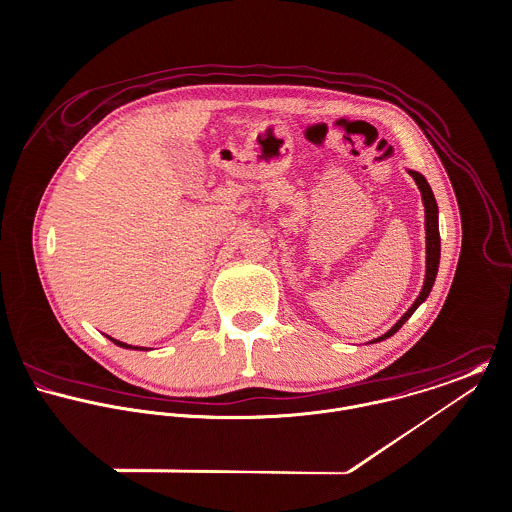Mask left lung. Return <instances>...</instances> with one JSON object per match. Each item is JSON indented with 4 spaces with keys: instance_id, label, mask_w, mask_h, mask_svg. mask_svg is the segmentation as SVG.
I'll use <instances>...</instances> for the list:
<instances>
[{
    "instance_id": "obj_1",
    "label": "left lung",
    "mask_w": 512,
    "mask_h": 512,
    "mask_svg": "<svg viewBox=\"0 0 512 512\" xmlns=\"http://www.w3.org/2000/svg\"><path fill=\"white\" fill-rule=\"evenodd\" d=\"M409 176L415 180V184H417V188L421 192V200H423V205H425V283H423V289H421L419 297L415 299V303L408 308V312L386 334H382L380 338H376L372 342L386 340V338H390L392 334H396L402 328V324L415 312V308L419 307L429 297L431 287H433L435 277H437V269H439L441 239H439V223H437V202H435V196H433L427 180L419 172L409 170Z\"/></svg>"
}]
</instances>
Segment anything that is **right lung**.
<instances>
[{
  "mask_svg": "<svg viewBox=\"0 0 512 512\" xmlns=\"http://www.w3.org/2000/svg\"><path fill=\"white\" fill-rule=\"evenodd\" d=\"M108 340H112L116 346H120V348H132L130 344H124V342H120V340H114V338H110L108 336ZM132 350H146V348H140V346H136V348H132Z\"/></svg>",
  "mask_w": 512,
  "mask_h": 512,
  "instance_id": "obj_1",
  "label": "right lung"
}]
</instances>
